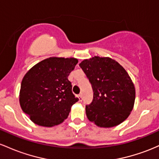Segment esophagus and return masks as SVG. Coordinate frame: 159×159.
Instances as JSON below:
<instances>
[{"label":"esophagus","mask_w":159,"mask_h":159,"mask_svg":"<svg viewBox=\"0 0 159 159\" xmlns=\"http://www.w3.org/2000/svg\"><path fill=\"white\" fill-rule=\"evenodd\" d=\"M76 97H77L78 99H79V101H83V97H82V94H77V95H76Z\"/></svg>","instance_id":"34e87169"}]
</instances>
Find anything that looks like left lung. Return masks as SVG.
<instances>
[{
	"label": "left lung",
	"instance_id": "obj_1",
	"mask_svg": "<svg viewBox=\"0 0 159 159\" xmlns=\"http://www.w3.org/2000/svg\"><path fill=\"white\" fill-rule=\"evenodd\" d=\"M80 67L92 85L93 99L85 105L88 119L98 126L118 125L128 118L135 100V89L129 75L110 58L93 57Z\"/></svg>",
	"mask_w": 159,
	"mask_h": 159
}]
</instances>
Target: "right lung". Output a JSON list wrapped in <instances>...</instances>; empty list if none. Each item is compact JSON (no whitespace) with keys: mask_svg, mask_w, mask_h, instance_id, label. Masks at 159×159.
<instances>
[{"mask_svg":"<svg viewBox=\"0 0 159 159\" xmlns=\"http://www.w3.org/2000/svg\"><path fill=\"white\" fill-rule=\"evenodd\" d=\"M77 63L74 58L52 57L39 62L25 75L19 102L32 122L52 127L67 118L72 105L79 101L68 80Z\"/></svg>","mask_w":159,"mask_h":159,"instance_id":"add662e5","label":"right lung"}]
</instances>
